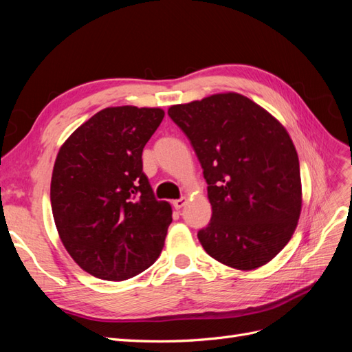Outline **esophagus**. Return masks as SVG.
I'll return each instance as SVG.
<instances>
[{"mask_svg":"<svg viewBox=\"0 0 352 352\" xmlns=\"http://www.w3.org/2000/svg\"><path fill=\"white\" fill-rule=\"evenodd\" d=\"M185 204H186V198H179V199H175V201H173V207H175L176 210H180Z\"/></svg>","mask_w":352,"mask_h":352,"instance_id":"34e87169","label":"esophagus"}]
</instances>
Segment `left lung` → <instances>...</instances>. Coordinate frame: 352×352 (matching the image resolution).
Returning <instances> with one entry per match:
<instances>
[{
	"mask_svg": "<svg viewBox=\"0 0 352 352\" xmlns=\"http://www.w3.org/2000/svg\"><path fill=\"white\" fill-rule=\"evenodd\" d=\"M168 116L199 160L211 204L202 248L232 269L250 272L272 261L300 220V162L285 126L238 92L176 104Z\"/></svg>",
	"mask_w": 352,
	"mask_h": 352,
	"instance_id": "1",
	"label": "left lung"
}]
</instances>
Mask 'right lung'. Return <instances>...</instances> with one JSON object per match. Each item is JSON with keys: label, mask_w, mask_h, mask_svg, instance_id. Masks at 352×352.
Returning a JSON list of instances; mask_svg holds the SVG:
<instances>
[{"label": "right lung", "mask_w": 352, "mask_h": 352, "mask_svg": "<svg viewBox=\"0 0 352 352\" xmlns=\"http://www.w3.org/2000/svg\"><path fill=\"white\" fill-rule=\"evenodd\" d=\"M164 110L107 107L60 146L51 177L58 236L82 270L126 280L158 258L172 206L157 201L142 172V150Z\"/></svg>", "instance_id": "add662e5"}]
</instances>
